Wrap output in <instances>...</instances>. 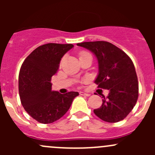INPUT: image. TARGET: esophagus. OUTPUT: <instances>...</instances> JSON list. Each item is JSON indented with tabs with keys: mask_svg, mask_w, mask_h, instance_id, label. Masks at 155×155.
I'll list each match as a JSON object with an SVG mask.
<instances>
[{
	"mask_svg": "<svg viewBox=\"0 0 155 155\" xmlns=\"http://www.w3.org/2000/svg\"><path fill=\"white\" fill-rule=\"evenodd\" d=\"M79 94H80V95H83V96H86V97H89L91 95L90 94L85 93V92H83V91H80V92H79Z\"/></svg>",
	"mask_w": 155,
	"mask_h": 155,
	"instance_id": "obj_1",
	"label": "esophagus"
}]
</instances>
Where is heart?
<instances>
[{"label":"heart","instance_id":"obj_1","mask_svg":"<svg viewBox=\"0 0 155 155\" xmlns=\"http://www.w3.org/2000/svg\"><path fill=\"white\" fill-rule=\"evenodd\" d=\"M89 54V53L86 52V51H81L80 54H79V56H80V58L83 57V56L86 55V54Z\"/></svg>","mask_w":155,"mask_h":155}]
</instances>
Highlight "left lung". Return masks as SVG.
Masks as SVG:
<instances>
[{
    "instance_id": "left-lung-1",
    "label": "left lung",
    "mask_w": 155,
    "mask_h": 155,
    "mask_svg": "<svg viewBox=\"0 0 155 155\" xmlns=\"http://www.w3.org/2000/svg\"><path fill=\"white\" fill-rule=\"evenodd\" d=\"M77 46L90 50L96 56L99 72L94 82L109 91L107 97L103 95L101 107L94 109V114L110 123L125 118L137 104L139 95L138 79L132 60L109 42H84Z\"/></svg>"
}]
</instances>
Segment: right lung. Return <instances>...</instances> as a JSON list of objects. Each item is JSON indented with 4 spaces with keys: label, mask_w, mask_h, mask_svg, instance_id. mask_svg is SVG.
Segmentation results:
<instances>
[{
    "label": "right lung",
    "mask_w": 155,
    "mask_h": 155,
    "mask_svg": "<svg viewBox=\"0 0 155 155\" xmlns=\"http://www.w3.org/2000/svg\"><path fill=\"white\" fill-rule=\"evenodd\" d=\"M73 44L47 43L34 49L20 69L18 92L21 105L34 119L50 124L61 118L70 109L76 91L60 94L51 91V76L57 73L62 57Z\"/></svg>",
    "instance_id": "1"
}]
</instances>
